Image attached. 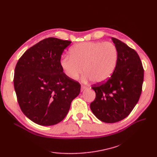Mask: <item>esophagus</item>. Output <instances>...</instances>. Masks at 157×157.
<instances>
[{
	"label": "esophagus",
	"instance_id": "esophagus-1",
	"mask_svg": "<svg viewBox=\"0 0 157 157\" xmlns=\"http://www.w3.org/2000/svg\"><path fill=\"white\" fill-rule=\"evenodd\" d=\"M87 87L86 86H84V85H81V91H83L85 89H86Z\"/></svg>",
	"mask_w": 157,
	"mask_h": 157
}]
</instances>
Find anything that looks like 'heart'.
<instances>
[{
	"label": "heart",
	"mask_w": 157,
	"mask_h": 157,
	"mask_svg": "<svg viewBox=\"0 0 157 157\" xmlns=\"http://www.w3.org/2000/svg\"><path fill=\"white\" fill-rule=\"evenodd\" d=\"M71 55H65L60 65L64 73L75 80L84 69V78L94 82H105L115 71L118 51L111 42H86L75 44L70 50Z\"/></svg>",
	"instance_id": "heart-1"
}]
</instances>
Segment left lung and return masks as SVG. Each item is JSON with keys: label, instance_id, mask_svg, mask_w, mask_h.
Returning <instances> with one entry per match:
<instances>
[{"label": "left lung", "instance_id": "left-lung-1", "mask_svg": "<svg viewBox=\"0 0 157 157\" xmlns=\"http://www.w3.org/2000/svg\"><path fill=\"white\" fill-rule=\"evenodd\" d=\"M118 51L116 68L106 82L94 84L96 98L90 109L99 120L121 121L130 115L138 102L144 69L139 55L124 42L112 37Z\"/></svg>", "mask_w": 157, "mask_h": 157}]
</instances>
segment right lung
Here are the masks:
<instances>
[{
    "label": "right lung",
    "mask_w": 157,
    "mask_h": 157,
    "mask_svg": "<svg viewBox=\"0 0 157 157\" xmlns=\"http://www.w3.org/2000/svg\"><path fill=\"white\" fill-rule=\"evenodd\" d=\"M71 41L50 37L25 51L15 68L13 86L21 110L42 126L58 124L78 96L80 84L63 72L60 60Z\"/></svg>",
    "instance_id": "right-lung-1"
}]
</instances>
